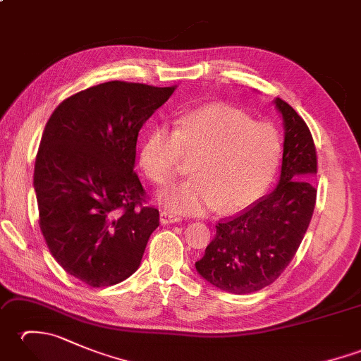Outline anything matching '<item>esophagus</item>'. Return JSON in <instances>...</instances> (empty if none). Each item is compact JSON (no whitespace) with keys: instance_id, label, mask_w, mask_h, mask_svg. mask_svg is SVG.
Wrapping results in <instances>:
<instances>
[{"instance_id":"1","label":"esophagus","mask_w":361,"mask_h":361,"mask_svg":"<svg viewBox=\"0 0 361 361\" xmlns=\"http://www.w3.org/2000/svg\"><path fill=\"white\" fill-rule=\"evenodd\" d=\"M159 221H161V225L176 224V221H180V217H176V216H173V214L167 212V211H161L159 212Z\"/></svg>"}]
</instances>
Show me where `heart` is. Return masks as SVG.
<instances>
[{"mask_svg":"<svg viewBox=\"0 0 361 361\" xmlns=\"http://www.w3.org/2000/svg\"><path fill=\"white\" fill-rule=\"evenodd\" d=\"M282 153L281 136L267 122H252L229 105L183 114L175 128L157 126L141 145L144 172L157 185L171 181L183 157L194 158L192 178L159 190L161 206L175 214H231L248 208L270 188Z\"/></svg>","mask_w":361,"mask_h":361,"instance_id":"obj_1","label":"heart"}]
</instances>
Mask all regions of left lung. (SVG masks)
<instances>
[{
    "mask_svg": "<svg viewBox=\"0 0 361 361\" xmlns=\"http://www.w3.org/2000/svg\"><path fill=\"white\" fill-rule=\"evenodd\" d=\"M283 126L278 186L250 209L221 220L195 268L204 281L228 293L248 295L270 286L293 259L307 231L317 189V152L302 118L276 97Z\"/></svg>",
    "mask_w": 361,
    "mask_h": 361,
    "instance_id": "1",
    "label": "left lung"
}]
</instances>
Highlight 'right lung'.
Instances as JSON below:
<instances>
[{"label":"right lung","mask_w":361,"mask_h":361,"mask_svg":"<svg viewBox=\"0 0 361 361\" xmlns=\"http://www.w3.org/2000/svg\"><path fill=\"white\" fill-rule=\"evenodd\" d=\"M175 88L105 82L65 99L46 122L34 171L40 229L59 265L91 287L132 276L159 225L133 172L136 141Z\"/></svg>","instance_id":"add662e5"}]
</instances>
